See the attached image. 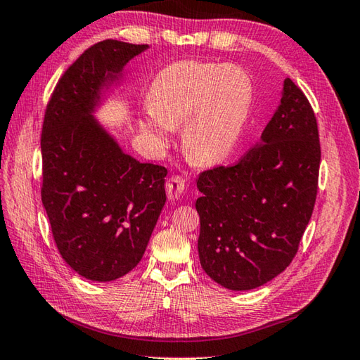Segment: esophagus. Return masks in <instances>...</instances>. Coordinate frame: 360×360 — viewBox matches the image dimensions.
Here are the masks:
<instances>
[{
    "mask_svg": "<svg viewBox=\"0 0 360 360\" xmlns=\"http://www.w3.org/2000/svg\"><path fill=\"white\" fill-rule=\"evenodd\" d=\"M166 194L171 202H179L186 194V185L185 179L181 175H172L169 180L166 181Z\"/></svg>",
    "mask_w": 360,
    "mask_h": 360,
    "instance_id": "34e87169",
    "label": "esophagus"
}]
</instances>
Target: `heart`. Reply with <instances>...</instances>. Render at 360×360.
<instances>
[{
    "label": "heart",
    "mask_w": 360,
    "mask_h": 360,
    "mask_svg": "<svg viewBox=\"0 0 360 360\" xmlns=\"http://www.w3.org/2000/svg\"><path fill=\"white\" fill-rule=\"evenodd\" d=\"M254 100L246 72L233 65L181 60L163 68L149 89L141 129L158 148L183 124L181 146L195 165H214L233 153Z\"/></svg>",
    "instance_id": "1"
}]
</instances>
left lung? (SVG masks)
Listing matches in <instances>:
<instances>
[{
  "mask_svg": "<svg viewBox=\"0 0 360 360\" xmlns=\"http://www.w3.org/2000/svg\"><path fill=\"white\" fill-rule=\"evenodd\" d=\"M319 166L316 114L286 78L260 145L236 165L198 175V257L212 281L234 291L254 290L290 265L314 210Z\"/></svg>",
  "mask_w": 360,
  "mask_h": 360,
  "instance_id": "1",
  "label": "left lung"
}]
</instances>
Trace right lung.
<instances>
[{
  "label": "right lung",
  "instance_id": "obj_1",
  "mask_svg": "<svg viewBox=\"0 0 360 360\" xmlns=\"http://www.w3.org/2000/svg\"><path fill=\"white\" fill-rule=\"evenodd\" d=\"M146 47L117 39L87 47L46 106L41 200L61 257L94 282L139 265L166 202V167L124 154L91 115L103 87Z\"/></svg>",
  "mask_w": 360,
  "mask_h": 360
}]
</instances>
